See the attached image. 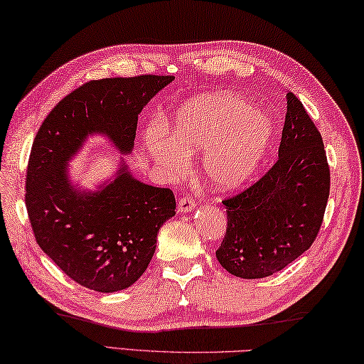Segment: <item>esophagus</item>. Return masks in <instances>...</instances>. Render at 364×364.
Wrapping results in <instances>:
<instances>
[{"label": "esophagus", "mask_w": 364, "mask_h": 364, "mask_svg": "<svg viewBox=\"0 0 364 364\" xmlns=\"http://www.w3.org/2000/svg\"><path fill=\"white\" fill-rule=\"evenodd\" d=\"M197 207V203L194 199H191V197H181L180 200H178V211L180 213H188V211L194 210Z\"/></svg>", "instance_id": "1"}]
</instances>
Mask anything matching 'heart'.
Segmentation results:
<instances>
[{"label": "heart", "mask_w": 364, "mask_h": 364, "mask_svg": "<svg viewBox=\"0 0 364 364\" xmlns=\"http://www.w3.org/2000/svg\"><path fill=\"white\" fill-rule=\"evenodd\" d=\"M170 136L149 129L148 154L171 176H181L188 157L203 154V175L220 191L240 188L261 167L274 138L267 113L229 92L196 97L170 122Z\"/></svg>", "instance_id": "obj_1"}]
</instances>
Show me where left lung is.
Returning <instances> with one entry per match:
<instances>
[{
  "mask_svg": "<svg viewBox=\"0 0 364 364\" xmlns=\"http://www.w3.org/2000/svg\"><path fill=\"white\" fill-rule=\"evenodd\" d=\"M329 197V165L318 129L293 92L279 161L243 193L224 200L228 228L216 257L229 274L264 279L285 269L318 235Z\"/></svg>",
  "mask_w": 364,
  "mask_h": 364,
  "instance_id": "8db88e82",
  "label": "left lung"
}]
</instances>
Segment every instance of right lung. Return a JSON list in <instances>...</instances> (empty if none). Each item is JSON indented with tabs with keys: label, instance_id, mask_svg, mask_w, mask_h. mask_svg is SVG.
<instances>
[{
	"label": "right lung",
	"instance_id": "1",
	"mask_svg": "<svg viewBox=\"0 0 364 364\" xmlns=\"http://www.w3.org/2000/svg\"><path fill=\"white\" fill-rule=\"evenodd\" d=\"M173 79L90 81L50 111L33 141L25 184L33 234L71 280L94 291H121L140 279L176 202L170 189L132 176L125 161L97 191L77 189L68 164L92 135L107 136L122 156L130 154L138 114Z\"/></svg>",
	"mask_w": 364,
	"mask_h": 364
}]
</instances>
